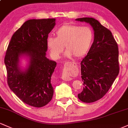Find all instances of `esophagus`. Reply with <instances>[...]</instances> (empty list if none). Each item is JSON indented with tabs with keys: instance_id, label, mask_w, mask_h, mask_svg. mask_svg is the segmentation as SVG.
<instances>
[{
	"instance_id": "1",
	"label": "esophagus",
	"mask_w": 128,
	"mask_h": 128,
	"mask_svg": "<svg viewBox=\"0 0 128 128\" xmlns=\"http://www.w3.org/2000/svg\"><path fill=\"white\" fill-rule=\"evenodd\" d=\"M68 63H69V62H67V64H68ZM73 64H75V62H73ZM61 78L63 80H64V81H70V80H71L70 77L68 76H66V75L62 76Z\"/></svg>"
}]
</instances>
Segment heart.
<instances>
[{"mask_svg":"<svg viewBox=\"0 0 128 128\" xmlns=\"http://www.w3.org/2000/svg\"><path fill=\"white\" fill-rule=\"evenodd\" d=\"M56 38H47L46 45L53 58H60L65 46L67 58H81L88 52L94 40V33L89 26L64 25L55 32Z\"/></svg>","mask_w":128,"mask_h":128,"instance_id":"1","label":"heart"}]
</instances>
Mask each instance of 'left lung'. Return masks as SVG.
<instances>
[{
	"label": "left lung",
	"instance_id": "obj_1",
	"mask_svg": "<svg viewBox=\"0 0 128 128\" xmlns=\"http://www.w3.org/2000/svg\"><path fill=\"white\" fill-rule=\"evenodd\" d=\"M76 20L89 23L94 31V42L81 62L83 90L78 97L84 103L103 98L119 74L118 48L111 32L92 18Z\"/></svg>",
	"mask_w": 128,
	"mask_h": 128
}]
</instances>
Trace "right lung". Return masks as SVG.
Returning a JSON list of instances; mask_svg holds the SVG:
<instances>
[{
	"label": "right lung",
	"instance_id": "obj_1",
	"mask_svg": "<svg viewBox=\"0 0 128 128\" xmlns=\"http://www.w3.org/2000/svg\"><path fill=\"white\" fill-rule=\"evenodd\" d=\"M55 25V19H30L14 33L4 60L9 88L24 103L36 108L52 99L51 77L56 62L47 58L46 40ZM29 58L25 70L19 66V58Z\"/></svg>",
	"mask_w": 128,
	"mask_h": 128
}]
</instances>
